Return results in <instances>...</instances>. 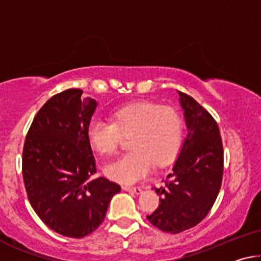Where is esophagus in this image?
<instances>
[{"mask_svg": "<svg viewBox=\"0 0 261 261\" xmlns=\"http://www.w3.org/2000/svg\"><path fill=\"white\" fill-rule=\"evenodd\" d=\"M122 189L124 190V191L132 192V193H136V194H140V193H141V189H140V188H136V187H127V185H124V187H122Z\"/></svg>", "mask_w": 261, "mask_h": 261, "instance_id": "esophagus-1", "label": "esophagus"}]
</instances>
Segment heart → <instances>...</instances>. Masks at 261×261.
I'll list each match as a JSON object with an SVG mask.
<instances>
[{
    "instance_id": "obj_1",
    "label": "heart",
    "mask_w": 261,
    "mask_h": 261,
    "mask_svg": "<svg viewBox=\"0 0 261 261\" xmlns=\"http://www.w3.org/2000/svg\"><path fill=\"white\" fill-rule=\"evenodd\" d=\"M121 135L130 137V153L106 165L105 174L118 183L131 184L146 177L153 163L168 165L182 144L183 118L177 110L138 101L114 110L112 123L93 118L87 125V139L101 155H113Z\"/></svg>"
}]
</instances>
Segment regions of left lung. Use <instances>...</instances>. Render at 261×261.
<instances>
[{"label":"left lung","mask_w":261,"mask_h":261,"mask_svg":"<svg viewBox=\"0 0 261 261\" xmlns=\"http://www.w3.org/2000/svg\"><path fill=\"white\" fill-rule=\"evenodd\" d=\"M188 135L176 159L170 180L155 189L160 205L147 220L162 231L178 233L205 219L218 197L223 173L219 126L191 96L177 91Z\"/></svg>","instance_id":"1"}]
</instances>
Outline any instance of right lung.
<instances>
[{
  "label": "right lung",
  "instance_id": "obj_1",
  "mask_svg": "<svg viewBox=\"0 0 261 261\" xmlns=\"http://www.w3.org/2000/svg\"><path fill=\"white\" fill-rule=\"evenodd\" d=\"M94 99L70 88L47 101L35 115L23 149V178L31 206L60 235L82 238L103 222L121 187L96 173L87 125Z\"/></svg>",
  "mask_w": 261,
  "mask_h": 261
}]
</instances>
